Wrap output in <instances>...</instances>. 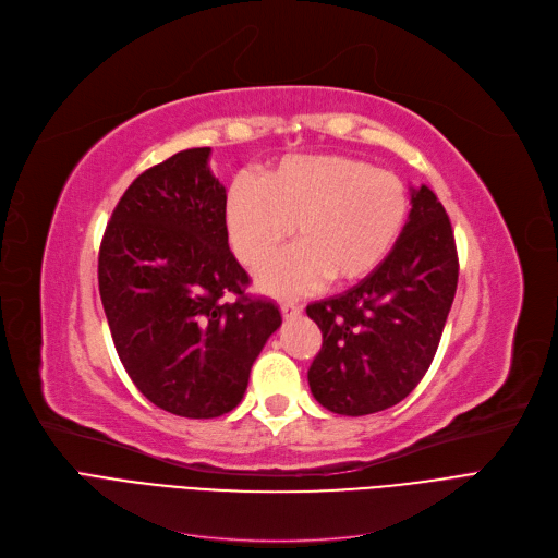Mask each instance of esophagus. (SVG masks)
Wrapping results in <instances>:
<instances>
[{
	"label": "esophagus",
	"mask_w": 558,
	"mask_h": 558,
	"mask_svg": "<svg viewBox=\"0 0 558 558\" xmlns=\"http://www.w3.org/2000/svg\"><path fill=\"white\" fill-rule=\"evenodd\" d=\"M300 312H302L300 304H295V302H281L283 318H295V316H300Z\"/></svg>",
	"instance_id": "34e87169"
}]
</instances>
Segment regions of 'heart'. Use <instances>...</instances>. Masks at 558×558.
I'll return each instance as SVG.
<instances>
[{
	"instance_id": "obj_1",
	"label": "heart",
	"mask_w": 558,
	"mask_h": 558,
	"mask_svg": "<svg viewBox=\"0 0 558 558\" xmlns=\"http://www.w3.org/2000/svg\"><path fill=\"white\" fill-rule=\"evenodd\" d=\"M409 219V191L395 172L345 155H295L230 180L223 223L235 258L258 267V288L275 298L304 295L325 279L337 286L374 275Z\"/></svg>"
}]
</instances>
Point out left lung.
<instances>
[{
	"label": "left lung",
	"mask_w": 558,
	"mask_h": 558,
	"mask_svg": "<svg viewBox=\"0 0 558 558\" xmlns=\"http://www.w3.org/2000/svg\"><path fill=\"white\" fill-rule=\"evenodd\" d=\"M411 215L390 256L349 291L306 306L323 345L312 395L339 415H369L409 397L436 355L457 291L450 219L434 191L411 194Z\"/></svg>",
	"instance_id": "obj_1"
}]
</instances>
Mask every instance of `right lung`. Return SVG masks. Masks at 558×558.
Wrapping results in <instances>:
<instances>
[{
  "label": "right lung",
  "mask_w": 558,
  "mask_h": 558,
  "mask_svg": "<svg viewBox=\"0 0 558 558\" xmlns=\"http://www.w3.org/2000/svg\"><path fill=\"white\" fill-rule=\"evenodd\" d=\"M209 151H178L133 180L99 248V293L126 374L155 407L196 420L238 407L281 325L275 302L244 295Z\"/></svg>",
  "instance_id": "obj_1"
}]
</instances>
